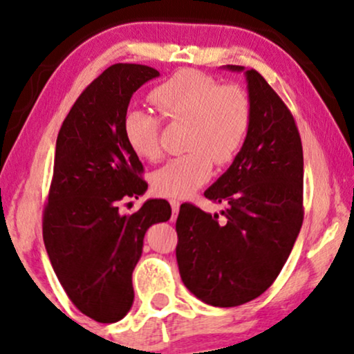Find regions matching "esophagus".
<instances>
[{
	"mask_svg": "<svg viewBox=\"0 0 354 354\" xmlns=\"http://www.w3.org/2000/svg\"><path fill=\"white\" fill-rule=\"evenodd\" d=\"M169 204H171V209H173L171 219L174 221V219H176L178 212H180V201H178V199H169Z\"/></svg>",
	"mask_w": 354,
	"mask_h": 354,
	"instance_id": "obj_1",
	"label": "esophagus"
}]
</instances>
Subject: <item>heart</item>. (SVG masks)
<instances>
[{
  "label": "heart",
  "instance_id": "1",
  "mask_svg": "<svg viewBox=\"0 0 354 354\" xmlns=\"http://www.w3.org/2000/svg\"><path fill=\"white\" fill-rule=\"evenodd\" d=\"M150 100L166 118L186 122L185 150L151 174L156 193L188 198L209 181L214 161L227 165L241 151L250 122L249 95L237 85H223L198 71L174 72L156 85ZM123 138L138 158L158 160L160 120L142 109H129L122 118Z\"/></svg>",
  "mask_w": 354,
  "mask_h": 354
}]
</instances>
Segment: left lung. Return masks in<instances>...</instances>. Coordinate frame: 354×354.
Wrapping results in <instances>:
<instances>
[{"instance_id": "1", "label": "left lung", "mask_w": 354, "mask_h": 354, "mask_svg": "<svg viewBox=\"0 0 354 354\" xmlns=\"http://www.w3.org/2000/svg\"><path fill=\"white\" fill-rule=\"evenodd\" d=\"M244 72L252 122L241 151L204 196L219 214L181 204L176 261L186 288L212 306H237L274 283L304 223V150L290 110L257 71Z\"/></svg>"}]
</instances>
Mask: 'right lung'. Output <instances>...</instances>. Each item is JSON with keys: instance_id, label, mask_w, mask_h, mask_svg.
<instances>
[{"instance_id": "1", "label": "right lung", "mask_w": 354, "mask_h": 354, "mask_svg": "<svg viewBox=\"0 0 354 354\" xmlns=\"http://www.w3.org/2000/svg\"><path fill=\"white\" fill-rule=\"evenodd\" d=\"M158 75L140 64L110 66L80 93L55 142L42 237L67 297L99 323L129 313L145 232L171 216L165 199H148L133 214L118 211L148 188L142 161L123 138V113L131 95Z\"/></svg>"}]
</instances>
